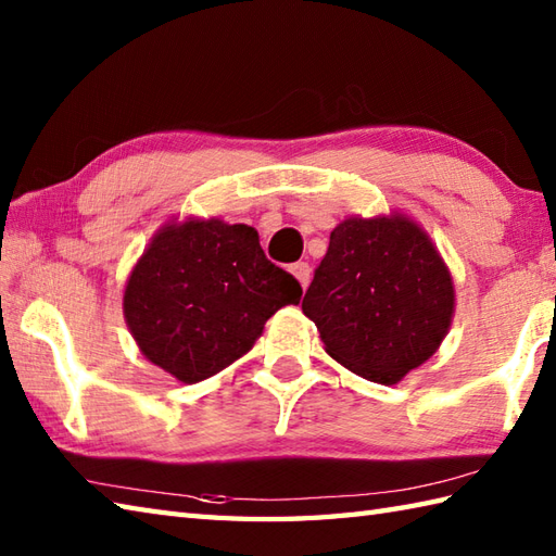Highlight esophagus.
<instances>
[{
    "instance_id": "34e87169",
    "label": "esophagus",
    "mask_w": 556,
    "mask_h": 556,
    "mask_svg": "<svg viewBox=\"0 0 556 556\" xmlns=\"http://www.w3.org/2000/svg\"><path fill=\"white\" fill-rule=\"evenodd\" d=\"M289 271L293 277L299 279V285L303 287V289H308V285H311V265L308 263H293L291 267H289Z\"/></svg>"
}]
</instances>
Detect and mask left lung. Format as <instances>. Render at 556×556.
Returning <instances> with one entry per match:
<instances>
[{
    "label": "left lung",
    "instance_id": "left-lung-1",
    "mask_svg": "<svg viewBox=\"0 0 556 556\" xmlns=\"http://www.w3.org/2000/svg\"><path fill=\"white\" fill-rule=\"evenodd\" d=\"M301 308L337 363L396 384L440 349L454 317V281L413 219L349 217L329 233Z\"/></svg>",
    "mask_w": 556,
    "mask_h": 556
}]
</instances>
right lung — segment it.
I'll use <instances>...</instances> for the list:
<instances>
[{
	"label": "right lung",
	"mask_w": 556,
	"mask_h": 556,
	"mask_svg": "<svg viewBox=\"0 0 556 556\" xmlns=\"http://www.w3.org/2000/svg\"><path fill=\"white\" fill-rule=\"evenodd\" d=\"M301 285L269 263L257 231L222 219L164 224L124 291V317L143 356L184 384L251 351Z\"/></svg>",
	"instance_id": "1"
}]
</instances>
